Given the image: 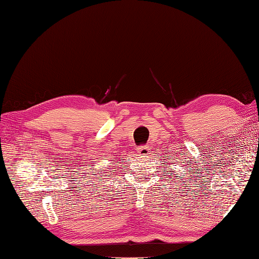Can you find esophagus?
I'll use <instances>...</instances> for the list:
<instances>
[{
  "label": "esophagus",
  "instance_id": "obj_1",
  "mask_svg": "<svg viewBox=\"0 0 259 259\" xmlns=\"http://www.w3.org/2000/svg\"><path fill=\"white\" fill-rule=\"evenodd\" d=\"M136 150H137V153H140L141 155H147L149 151V148H148V146H146V145H142V146H138Z\"/></svg>",
  "mask_w": 259,
  "mask_h": 259
}]
</instances>
